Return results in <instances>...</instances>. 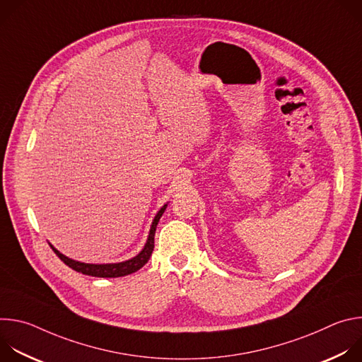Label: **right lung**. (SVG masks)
<instances>
[{
    "mask_svg": "<svg viewBox=\"0 0 362 362\" xmlns=\"http://www.w3.org/2000/svg\"><path fill=\"white\" fill-rule=\"evenodd\" d=\"M168 208V203L163 204L160 211L154 216L151 225H150V230H148V236L147 240L143 246V249L133 256L132 259L123 261V262H116V264H86V262H78L71 259V257L63 255L60 250H57L53 245L48 242V245L51 246V249L54 250V253L60 257V259L71 269H74L76 272H80L83 275H88V276H95V278H120V276H126L130 275L136 271H139L140 268H143L147 261L150 259L153 247H154V233H156V226L162 218V215L165 214Z\"/></svg>",
    "mask_w": 362,
    "mask_h": 362,
    "instance_id": "right-lung-1",
    "label": "right lung"
}]
</instances>
